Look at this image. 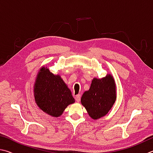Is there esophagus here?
<instances>
[{
	"label": "esophagus",
	"mask_w": 153,
	"mask_h": 153,
	"mask_svg": "<svg viewBox=\"0 0 153 153\" xmlns=\"http://www.w3.org/2000/svg\"><path fill=\"white\" fill-rule=\"evenodd\" d=\"M75 100L77 101V102H79L81 101V95H76V97H75Z\"/></svg>",
	"instance_id": "esophagus-1"
}]
</instances>
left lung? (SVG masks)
Returning <instances> with one entry per match:
<instances>
[{"mask_svg": "<svg viewBox=\"0 0 153 153\" xmlns=\"http://www.w3.org/2000/svg\"><path fill=\"white\" fill-rule=\"evenodd\" d=\"M116 100V85L111 74L92 81L90 89L81 97V103L91 117L96 120L108 113Z\"/></svg>", "mask_w": 153, "mask_h": 153, "instance_id": "1", "label": "left lung"}]
</instances>
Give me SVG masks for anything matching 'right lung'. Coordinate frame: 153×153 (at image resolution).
I'll use <instances>...</instances> for the list:
<instances>
[{
    "instance_id": "obj_1",
    "label": "right lung",
    "mask_w": 153,
    "mask_h": 153,
    "mask_svg": "<svg viewBox=\"0 0 153 153\" xmlns=\"http://www.w3.org/2000/svg\"><path fill=\"white\" fill-rule=\"evenodd\" d=\"M35 100L39 108L50 116L58 117L67 106L74 103L71 91L59 75L43 68L34 86Z\"/></svg>"
}]
</instances>
